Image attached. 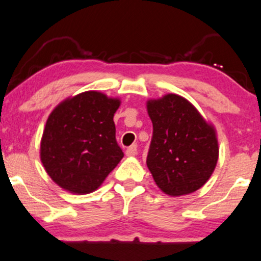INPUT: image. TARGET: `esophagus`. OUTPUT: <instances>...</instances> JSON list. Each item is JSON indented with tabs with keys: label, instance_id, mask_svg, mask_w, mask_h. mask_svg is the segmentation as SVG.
Returning a JSON list of instances; mask_svg holds the SVG:
<instances>
[{
	"label": "esophagus",
	"instance_id": "1",
	"mask_svg": "<svg viewBox=\"0 0 261 261\" xmlns=\"http://www.w3.org/2000/svg\"><path fill=\"white\" fill-rule=\"evenodd\" d=\"M126 155L127 156H134V155H136V153H137V144H131L130 147H128V148L126 149Z\"/></svg>",
	"mask_w": 261,
	"mask_h": 261
}]
</instances>
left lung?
I'll use <instances>...</instances> for the list:
<instances>
[{
	"mask_svg": "<svg viewBox=\"0 0 261 261\" xmlns=\"http://www.w3.org/2000/svg\"><path fill=\"white\" fill-rule=\"evenodd\" d=\"M153 122L147 166L155 184L169 196L197 191L209 180L219 158L214 128L177 95L148 100Z\"/></svg>",
	"mask_w": 261,
	"mask_h": 261,
	"instance_id": "1",
	"label": "left lung"
}]
</instances>
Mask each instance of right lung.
<instances>
[{
    "label": "right lung",
    "mask_w": 261,
    "mask_h": 261,
    "mask_svg": "<svg viewBox=\"0 0 261 261\" xmlns=\"http://www.w3.org/2000/svg\"><path fill=\"white\" fill-rule=\"evenodd\" d=\"M119 106V99L87 91L51 113L41 140V162L62 188L92 192L121 161L113 121Z\"/></svg>",
    "instance_id": "right-lung-1"
}]
</instances>
